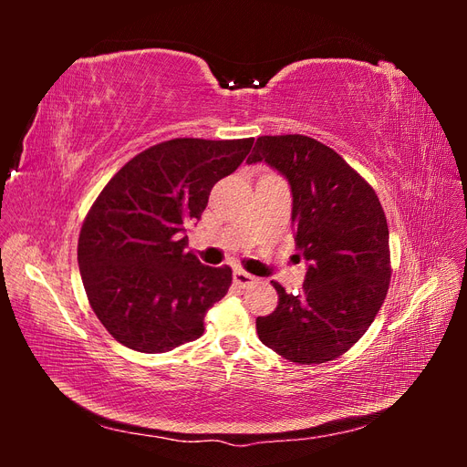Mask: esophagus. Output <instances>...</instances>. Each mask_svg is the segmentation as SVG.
<instances>
[{"instance_id": "obj_1", "label": "esophagus", "mask_w": 467, "mask_h": 467, "mask_svg": "<svg viewBox=\"0 0 467 467\" xmlns=\"http://www.w3.org/2000/svg\"><path fill=\"white\" fill-rule=\"evenodd\" d=\"M234 282L239 288H247L251 285H255L257 278L249 275V273H245V271H234Z\"/></svg>"}]
</instances>
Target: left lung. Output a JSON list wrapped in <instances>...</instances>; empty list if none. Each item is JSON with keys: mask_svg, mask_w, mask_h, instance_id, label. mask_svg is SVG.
Masks as SVG:
<instances>
[{"mask_svg": "<svg viewBox=\"0 0 467 467\" xmlns=\"http://www.w3.org/2000/svg\"><path fill=\"white\" fill-rule=\"evenodd\" d=\"M257 161L288 181L296 247L307 261L300 294L275 282L278 306L257 317L259 338L290 362L333 360L368 331L386 300L391 266L384 208L341 155L309 136H259L247 158Z\"/></svg>", "mask_w": 467, "mask_h": 467, "instance_id": "8db88e82", "label": "left lung"}]
</instances>
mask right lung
<instances>
[{
	"mask_svg": "<svg viewBox=\"0 0 467 467\" xmlns=\"http://www.w3.org/2000/svg\"><path fill=\"white\" fill-rule=\"evenodd\" d=\"M251 148L253 138L167 140L138 153L97 196L78 263L95 316L124 347L155 355L204 333L232 268L202 265L185 249V232Z\"/></svg>",
	"mask_w": 467,
	"mask_h": 467,
	"instance_id": "1",
	"label": "right lung"
}]
</instances>
